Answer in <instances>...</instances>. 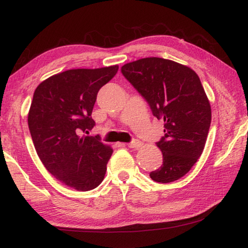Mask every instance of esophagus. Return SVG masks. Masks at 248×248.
<instances>
[{
	"label": "esophagus",
	"instance_id": "34e87169",
	"mask_svg": "<svg viewBox=\"0 0 248 248\" xmlns=\"http://www.w3.org/2000/svg\"><path fill=\"white\" fill-rule=\"evenodd\" d=\"M127 145L129 148H140L141 145H142V142H141V141L138 139H133L131 142L127 143Z\"/></svg>",
	"mask_w": 248,
	"mask_h": 248
}]
</instances>
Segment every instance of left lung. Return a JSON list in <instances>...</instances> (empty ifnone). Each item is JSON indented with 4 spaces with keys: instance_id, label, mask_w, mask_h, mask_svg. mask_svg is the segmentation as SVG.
<instances>
[{
    "instance_id": "left-lung-1",
    "label": "left lung",
    "mask_w": 248,
    "mask_h": 248,
    "mask_svg": "<svg viewBox=\"0 0 248 248\" xmlns=\"http://www.w3.org/2000/svg\"><path fill=\"white\" fill-rule=\"evenodd\" d=\"M121 73L164 121V136L156 145L162 166L150 172L159 183L186 175L201 156L211 125V106L194 70L173 61L148 57L128 62Z\"/></svg>"
}]
</instances>
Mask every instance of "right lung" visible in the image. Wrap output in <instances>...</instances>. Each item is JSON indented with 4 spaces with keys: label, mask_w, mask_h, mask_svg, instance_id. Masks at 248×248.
I'll return each mask as SVG.
<instances>
[{
    "label": "right lung",
    "mask_w": 248,
    "mask_h": 248,
    "mask_svg": "<svg viewBox=\"0 0 248 248\" xmlns=\"http://www.w3.org/2000/svg\"><path fill=\"white\" fill-rule=\"evenodd\" d=\"M118 68L69 69L35 89L27 119L35 149L49 173L77 191L99 186L112 155L100 136L82 133L96 124L92 112L97 93Z\"/></svg>",
    "instance_id": "1"
}]
</instances>
